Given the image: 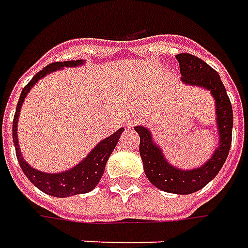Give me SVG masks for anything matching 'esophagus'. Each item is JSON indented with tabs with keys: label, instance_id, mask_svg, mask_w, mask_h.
Wrapping results in <instances>:
<instances>
[{
	"label": "esophagus",
	"instance_id": "obj_1",
	"mask_svg": "<svg viewBox=\"0 0 248 248\" xmlns=\"http://www.w3.org/2000/svg\"><path fill=\"white\" fill-rule=\"evenodd\" d=\"M134 124H135V119H132V121L129 123V125H134Z\"/></svg>",
	"mask_w": 248,
	"mask_h": 248
}]
</instances>
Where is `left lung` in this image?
Segmentation results:
<instances>
[{"instance_id":"obj_1","label":"left lung","mask_w":248,"mask_h":248,"mask_svg":"<svg viewBox=\"0 0 248 248\" xmlns=\"http://www.w3.org/2000/svg\"><path fill=\"white\" fill-rule=\"evenodd\" d=\"M182 80L186 84L199 86L212 91L216 99L217 110V127L220 134V144L214 151L213 157L201 168L192 170H182L169 165L164 158L159 147L153 142L151 134L144 127H135V131L140 136L139 153L143 161L144 173L153 186L159 190L172 194H192L203 188L212 182L228 157L232 143V127H233V113L228 94L220 79V75L207 65L203 60L192 56L190 53H180L176 56Z\"/></svg>"}]
</instances>
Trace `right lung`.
I'll list each match as a JSON object with an SVG mask.
<instances>
[{
  "label": "right lung",
  "mask_w": 248,
  "mask_h": 248,
  "mask_svg": "<svg viewBox=\"0 0 248 248\" xmlns=\"http://www.w3.org/2000/svg\"><path fill=\"white\" fill-rule=\"evenodd\" d=\"M81 64H83V61L78 60V61L51 62L47 66H45L42 71H39L35 75L34 78L28 81L27 86L23 89L21 94H20L19 102H17L15 117H13L12 135H13V143H15V149H16V157H17V161L21 167V170L24 172V174L28 177V180L32 183L36 188H39L45 194L51 195V197H72V195L86 194L89 191L94 190L101 180L102 174H104L105 165H106L108 159L110 157V154L113 153L116 144L120 139V135L124 131V128H120L113 135L104 139L102 142H99L79 165H76L75 168L66 170V172H62V173H43L41 170H36L34 168L30 167L24 161V158L21 157L19 140H17V120H19L20 108L24 102V98L28 94V91L39 79H42L43 76H46L53 71L64 68V66H76L81 65Z\"/></svg>",
  "instance_id": "obj_1"
}]
</instances>
